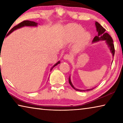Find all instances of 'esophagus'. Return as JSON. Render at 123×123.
I'll return each instance as SVG.
<instances>
[{
  "label": "esophagus",
  "instance_id": "obj_1",
  "mask_svg": "<svg viewBox=\"0 0 123 123\" xmlns=\"http://www.w3.org/2000/svg\"><path fill=\"white\" fill-rule=\"evenodd\" d=\"M63 59L65 60H70L72 59V56L71 55H69V54H66V55L64 56Z\"/></svg>",
  "mask_w": 123,
  "mask_h": 123
}]
</instances>
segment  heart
<instances>
[{
  "label": "heart",
  "mask_w": 123,
  "mask_h": 123,
  "mask_svg": "<svg viewBox=\"0 0 123 123\" xmlns=\"http://www.w3.org/2000/svg\"><path fill=\"white\" fill-rule=\"evenodd\" d=\"M84 31V29L79 25H70L68 27V40L73 42L77 39L76 47L79 49L82 48L90 39V34Z\"/></svg>",
  "instance_id": "heart-1"
}]
</instances>
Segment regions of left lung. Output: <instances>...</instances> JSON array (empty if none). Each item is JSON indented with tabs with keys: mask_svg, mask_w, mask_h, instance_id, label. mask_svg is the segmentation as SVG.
Returning a JSON list of instances; mask_svg holds the SVG:
<instances>
[{
	"mask_svg": "<svg viewBox=\"0 0 123 123\" xmlns=\"http://www.w3.org/2000/svg\"><path fill=\"white\" fill-rule=\"evenodd\" d=\"M95 26H96L97 28V31L98 32V35L93 38V40L92 41L93 43L96 42H98L99 41H105L107 44L108 47L110 48V51H111V53L112 54V56L113 57L114 56V53H115V50H114V44L113 42V39H112V37L110 36V35L108 34L107 32H105L106 30L104 29L103 26H102L99 23L97 22H95ZM69 83L70 85L75 90L77 91H80V92H85V91H91L92 90L93 88H91V89H86V90H83V89H79L76 88H75L73 85L72 83L71 82V80H70V78H69Z\"/></svg>",
	"mask_w": 123,
	"mask_h": 123,
	"instance_id": "obj_1",
	"label": "left lung"
}]
</instances>
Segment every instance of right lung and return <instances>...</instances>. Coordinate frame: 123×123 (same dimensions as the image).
I'll return each instance as SVG.
<instances>
[{"label":"right lung","mask_w":123,"mask_h":123,"mask_svg":"<svg viewBox=\"0 0 123 123\" xmlns=\"http://www.w3.org/2000/svg\"><path fill=\"white\" fill-rule=\"evenodd\" d=\"M37 24L38 23H37L35 22H33V21H30V20H24V21H23L22 22L20 23L19 24H18V25H17L14 26L13 28L11 29V30L9 32V33L7 34V36L8 35H10V34H11L12 32H13L14 30H16V29H19L20 28H22V27L23 26H37ZM60 63V62L59 61L57 62L56 63L54 64V66L53 67L51 68V70H52L53 69V68H54V67L57 66L58 64Z\"/></svg>","instance_id":"right-lung-1"}]
</instances>
